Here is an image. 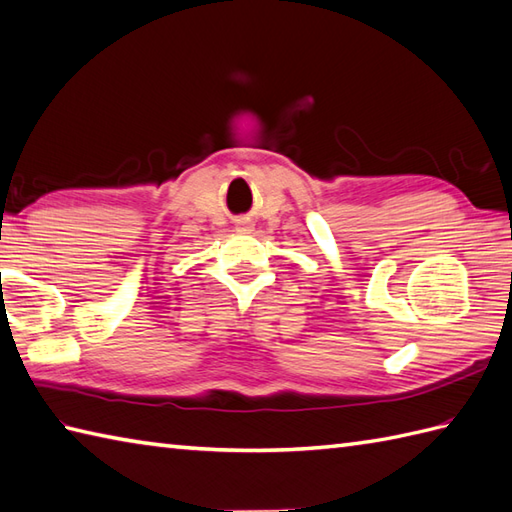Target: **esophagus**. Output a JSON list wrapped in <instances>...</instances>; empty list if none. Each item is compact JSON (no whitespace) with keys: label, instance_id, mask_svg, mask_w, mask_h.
<instances>
[{"label":"esophagus","instance_id":"1","mask_svg":"<svg viewBox=\"0 0 512 512\" xmlns=\"http://www.w3.org/2000/svg\"><path fill=\"white\" fill-rule=\"evenodd\" d=\"M237 224H239V226H246V228H248V226H250V220H248V217H244V220H239Z\"/></svg>","mask_w":512,"mask_h":512}]
</instances>
